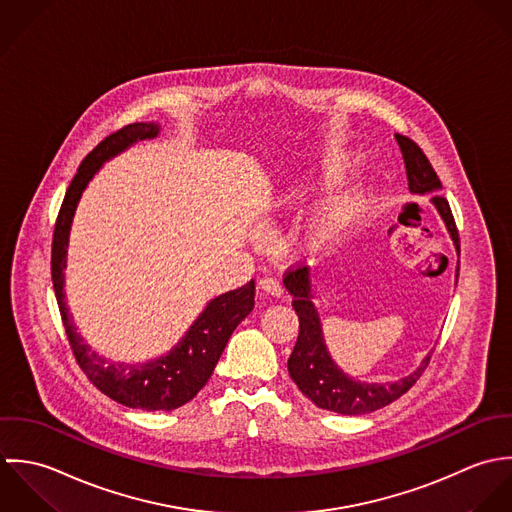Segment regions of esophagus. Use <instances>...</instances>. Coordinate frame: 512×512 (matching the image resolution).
Returning a JSON list of instances; mask_svg holds the SVG:
<instances>
[{
	"instance_id": "34e87169",
	"label": "esophagus",
	"mask_w": 512,
	"mask_h": 512,
	"mask_svg": "<svg viewBox=\"0 0 512 512\" xmlns=\"http://www.w3.org/2000/svg\"><path fill=\"white\" fill-rule=\"evenodd\" d=\"M259 289L265 293V295H271V297H281L283 295V287L277 279L273 277H263L259 281Z\"/></svg>"
}]
</instances>
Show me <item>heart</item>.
Wrapping results in <instances>:
<instances>
[{
    "mask_svg": "<svg viewBox=\"0 0 512 512\" xmlns=\"http://www.w3.org/2000/svg\"><path fill=\"white\" fill-rule=\"evenodd\" d=\"M350 160L346 156H332L326 158L314 172H310L305 178V184L297 190V194H314L318 190H332L336 188L346 172H348ZM366 200L360 194H344L338 196L328 211L322 215V219L310 229L303 241V249L307 253H318L332 245L342 233H346L362 215Z\"/></svg>",
    "mask_w": 512,
    "mask_h": 512,
    "instance_id": "obj_1",
    "label": "heart"
}]
</instances>
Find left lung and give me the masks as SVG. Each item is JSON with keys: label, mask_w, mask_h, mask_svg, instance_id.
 Masks as SVG:
<instances>
[{"label": "left lung", "mask_w": 512, "mask_h": 512, "mask_svg": "<svg viewBox=\"0 0 512 512\" xmlns=\"http://www.w3.org/2000/svg\"><path fill=\"white\" fill-rule=\"evenodd\" d=\"M396 140L404 156L409 192L433 194L431 202L443 217L445 227L459 253V231H457L449 202L441 194H437L441 190V182L433 166L429 164L423 150L411 138L396 134ZM457 277H459V267H457ZM283 283L287 291L293 295V308L299 316V338L289 358V374L293 382L299 386V390L314 406L336 411L342 415H362V413L376 411L402 398L427 368L431 354L425 356V360L419 364L415 372H411L409 376L398 382L366 384V382L352 380L334 364V360L326 350L320 318L312 305V291H310L312 285H310L308 267L299 265L295 269H287Z\"/></svg>", "instance_id": "8db88e82"}]
</instances>
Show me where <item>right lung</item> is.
I'll return each mask as SVG.
<instances>
[{
    "mask_svg": "<svg viewBox=\"0 0 512 512\" xmlns=\"http://www.w3.org/2000/svg\"><path fill=\"white\" fill-rule=\"evenodd\" d=\"M158 132L160 126L154 122H134L106 136L91 154H87L75 178L71 180V186L59 209L51 249L53 289L77 364L91 380V384L99 388L104 396L126 408L146 411H170L194 400L211 378L229 336L255 305L253 281L235 291L215 297L207 303L204 312L190 326L186 336L166 356H160L146 364H112L104 360L103 356L95 354L89 344H85V340L77 334L63 291L67 245L77 204L83 196V190L99 172L103 162L120 154L138 140L154 138Z\"/></svg>",
    "mask_w": 512,
    "mask_h": 512,
    "instance_id": "1",
    "label": "right lung"
}]
</instances>
